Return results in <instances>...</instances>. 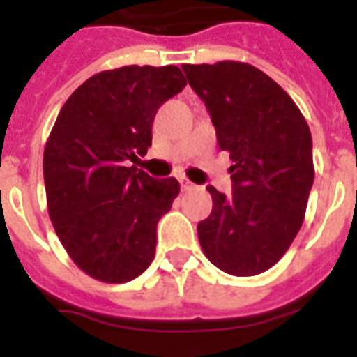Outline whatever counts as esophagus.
<instances>
[{"instance_id": "34e87169", "label": "esophagus", "mask_w": 357, "mask_h": 357, "mask_svg": "<svg viewBox=\"0 0 357 357\" xmlns=\"http://www.w3.org/2000/svg\"><path fill=\"white\" fill-rule=\"evenodd\" d=\"M179 183H181V189H183V190H192L196 187V185L192 183V181H189L187 178L179 179Z\"/></svg>"}]
</instances>
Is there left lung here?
<instances>
[{"mask_svg": "<svg viewBox=\"0 0 357 357\" xmlns=\"http://www.w3.org/2000/svg\"><path fill=\"white\" fill-rule=\"evenodd\" d=\"M181 68L211 114L218 148L234 161L231 196L207 187L213 211L198 222L202 250L231 276H255L282 259L304 222L315 179L310 126L287 92L252 64Z\"/></svg>", "mask_w": 357, "mask_h": 357, "instance_id": "1", "label": "left lung"}]
</instances>
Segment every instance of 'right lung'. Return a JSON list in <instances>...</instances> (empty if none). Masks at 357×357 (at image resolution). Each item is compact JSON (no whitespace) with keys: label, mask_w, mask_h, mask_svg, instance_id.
<instances>
[{"label":"right lung","mask_w":357,"mask_h":357,"mask_svg":"<svg viewBox=\"0 0 357 357\" xmlns=\"http://www.w3.org/2000/svg\"><path fill=\"white\" fill-rule=\"evenodd\" d=\"M187 85L178 66H122L92 75L61 109L44 148L47 213L75 265L94 280L126 283L155 255L157 222L178 179L128 167L151 146L162 103Z\"/></svg>","instance_id":"1"}]
</instances>
